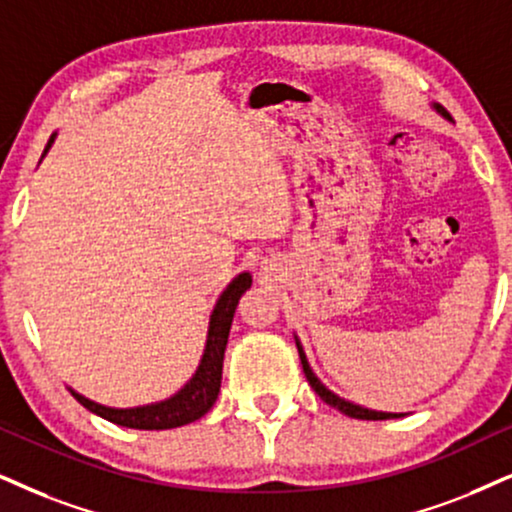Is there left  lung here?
<instances>
[{
	"label": "left lung",
	"instance_id": "1",
	"mask_svg": "<svg viewBox=\"0 0 512 512\" xmlns=\"http://www.w3.org/2000/svg\"><path fill=\"white\" fill-rule=\"evenodd\" d=\"M435 111H437L439 115H442V118L451 120V118H449V113H446L442 106H437V103H435ZM295 342H297V352H300L302 371H304V375H307L309 385H312V390H314L316 394H319V397H321L323 401H326L328 406H333V409H338L340 413H345V416H349V418H359V420H390V418H401V416H404V413H385V411H373V409H364V406H359V404H352V401H347V399L338 397V394L328 390V387L323 385L319 378H316V373L312 371V366H309L307 357H304V349H302V345H300V340L295 338Z\"/></svg>",
	"mask_w": 512,
	"mask_h": 512
}]
</instances>
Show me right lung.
<instances>
[{
    "label": "right lung",
    "mask_w": 512,
    "mask_h": 512,
    "mask_svg": "<svg viewBox=\"0 0 512 512\" xmlns=\"http://www.w3.org/2000/svg\"><path fill=\"white\" fill-rule=\"evenodd\" d=\"M56 134H51L47 148L54 144ZM252 286V276L248 271L238 274L234 281L226 286V290L219 295L210 314V328H208V342H205L203 359L193 373V378L186 383L177 394H172L170 399L158 401V404H146V406H134V409H111V406L96 404V401L82 397L75 390L70 394L80 401L87 411L96 413V416L111 420L122 428H134V430H170L181 428V425H189L193 420L203 418L205 413L212 409V404L217 401L219 387H222V366H224V349L229 342L231 321H234L238 300L241 295Z\"/></svg>",
    "instance_id": "add662e5"
}]
</instances>
